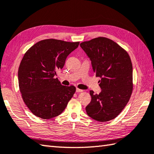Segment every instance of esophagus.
Masks as SVG:
<instances>
[{
    "mask_svg": "<svg viewBox=\"0 0 154 154\" xmlns=\"http://www.w3.org/2000/svg\"><path fill=\"white\" fill-rule=\"evenodd\" d=\"M83 92L82 90L79 89V88H76V92L79 93V92Z\"/></svg>",
    "mask_w": 154,
    "mask_h": 154,
    "instance_id": "1",
    "label": "esophagus"
}]
</instances>
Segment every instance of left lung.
<instances>
[{
	"mask_svg": "<svg viewBox=\"0 0 154 154\" xmlns=\"http://www.w3.org/2000/svg\"><path fill=\"white\" fill-rule=\"evenodd\" d=\"M91 60L101 92L90 91L85 107L91 118L100 122L116 118L129 101L132 92V64L128 54L113 41L98 37L80 44Z\"/></svg>",
	"mask_w": 154,
	"mask_h": 154,
	"instance_id": "8db88e82",
	"label": "left lung"
}]
</instances>
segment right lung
Wrapping results in <instances>:
<instances>
[{"label": "right lung", "mask_w": 154, "mask_h": 154, "mask_svg": "<svg viewBox=\"0 0 154 154\" xmlns=\"http://www.w3.org/2000/svg\"><path fill=\"white\" fill-rule=\"evenodd\" d=\"M79 44L51 38L36 43L26 52L18 69V82L23 100L35 116L55 118L73 96L76 88L62 85L55 76Z\"/></svg>", "instance_id": "1"}]
</instances>
